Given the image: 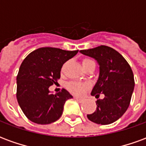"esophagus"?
<instances>
[{
	"label": "esophagus",
	"instance_id": "34e87169",
	"mask_svg": "<svg viewBox=\"0 0 146 146\" xmlns=\"http://www.w3.org/2000/svg\"><path fill=\"white\" fill-rule=\"evenodd\" d=\"M75 99H76V101L79 102H84V99L83 98H77V97H75Z\"/></svg>",
	"mask_w": 146,
	"mask_h": 146
}]
</instances>
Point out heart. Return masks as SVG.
Listing matches in <instances>:
<instances>
[{"label": "heart", "mask_w": 146, "mask_h": 146, "mask_svg": "<svg viewBox=\"0 0 146 146\" xmlns=\"http://www.w3.org/2000/svg\"><path fill=\"white\" fill-rule=\"evenodd\" d=\"M94 61L91 59H84L82 61V66H87L88 64L93 63ZM67 88L70 90V92H73L75 95H82L84 92H85L87 89L89 88L88 84H81V83H76V82H71L67 84Z\"/></svg>", "instance_id": "1"}]
</instances>
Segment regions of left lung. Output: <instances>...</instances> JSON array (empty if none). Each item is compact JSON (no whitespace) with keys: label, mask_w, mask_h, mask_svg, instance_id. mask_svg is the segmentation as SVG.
<instances>
[{"label":"left lung","mask_w":146,"mask_h":146,"mask_svg":"<svg viewBox=\"0 0 146 146\" xmlns=\"http://www.w3.org/2000/svg\"><path fill=\"white\" fill-rule=\"evenodd\" d=\"M80 52L93 58L99 66L98 80L91 95L96 98L101 93L105 95L104 98L97 100L96 110L88 114V118L102 125L115 122L130 105L135 88L131 68L118 51L108 46L101 45Z\"/></svg>","instance_id":"1"}]
</instances>
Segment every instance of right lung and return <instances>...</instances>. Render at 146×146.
Masks as SVG:
<instances>
[{
    "label": "right lung",
    "instance_id": "add662e5",
    "mask_svg": "<svg viewBox=\"0 0 146 146\" xmlns=\"http://www.w3.org/2000/svg\"><path fill=\"white\" fill-rule=\"evenodd\" d=\"M77 52L78 50L40 48L22 62L16 78V97L21 110L32 122L48 124L61 117L65 102L73 96L66 89L54 95L49 87L60 78L62 65Z\"/></svg>",
    "mask_w": 146,
    "mask_h": 146
}]
</instances>
